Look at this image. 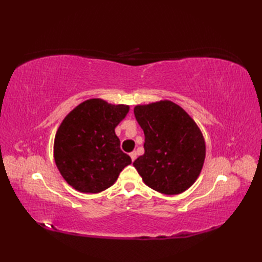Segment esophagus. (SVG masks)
<instances>
[{"label": "esophagus", "instance_id": "esophagus-1", "mask_svg": "<svg viewBox=\"0 0 262 262\" xmlns=\"http://www.w3.org/2000/svg\"><path fill=\"white\" fill-rule=\"evenodd\" d=\"M129 155H130V158H132V161H135V159H136V157H137L136 152H132Z\"/></svg>", "mask_w": 262, "mask_h": 262}]
</instances>
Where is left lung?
<instances>
[{"mask_svg": "<svg viewBox=\"0 0 262 262\" xmlns=\"http://www.w3.org/2000/svg\"><path fill=\"white\" fill-rule=\"evenodd\" d=\"M134 114L145 135V152L133 163L143 181L164 194L187 190L197 180L206 154L196 122L168 100L136 105Z\"/></svg>", "mask_w": 262, "mask_h": 262, "instance_id": "8db88e82", "label": "left lung"}]
</instances>
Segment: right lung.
<instances>
[{"label":"right lung","mask_w":262,"mask_h":262,"mask_svg":"<svg viewBox=\"0 0 262 262\" xmlns=\"http://www.w3.org/2000/svg\"><path fill=\"white\" fill-rule=\"evenodd\" d=\"M128 110L125 104L90 99L72 110L60 124L54 143L55 162L66 182L77 191L105 190L132 163L115 134Z\"/></svg>","instance_id":"add662e5"}]
</instances>
